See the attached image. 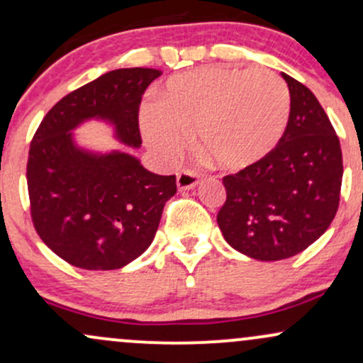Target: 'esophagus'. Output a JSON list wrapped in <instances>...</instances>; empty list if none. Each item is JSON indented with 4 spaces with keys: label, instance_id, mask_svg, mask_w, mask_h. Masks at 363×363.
Returning <instances> with one entry per match:
<instances>
[{
    "label": "esophagus",
    "instance_id": "34e87169",
    "mask_svg": "<svg viewBox=\"0 0 363 363\" xmlns=\"http://www.w3.org/2000/svg\"><path fill=\"white\" fill-rule=\"evenodd\" d=\"M198 184V174L193 172V170H182V172L177 174V187L181 191L193 189Z\"/></svg>",
    "mask_w": 363,
    "mask_h": 363
}]
</instances>
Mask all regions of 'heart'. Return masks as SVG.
Masks as SVG:
<instances>
[{
	"mask_svg": "<svg viewBox=\"0 0 363 363\" xmlns=\"http://www.w3.org/2000/svg\"><path fill=\"white\" fill-rule=\"evenodd\" d=\"M290 90L272 69L205 66L174 74L141 112L147 145L174 160L193 135L196 148L218 167L240 170L259 162L281 140L290 119Z\"/></svg>",
	"mask_w": 363,
	"mask_h": 363,
	"instance_id": "1",
	"label": "heart"
}]
</instances>
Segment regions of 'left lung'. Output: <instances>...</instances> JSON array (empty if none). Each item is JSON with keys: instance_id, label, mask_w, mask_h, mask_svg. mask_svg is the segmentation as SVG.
<instances>
[{"instance_id": "8db88e82", "label": "left lung", "mask_w": 363, "mask_h": 363, "mask_svg": "<svg viewBox=\"0 0 363 363\" xmlns=\"http://www.w3.org/2000/svg\"><path fill=\"white\" fill-rule=\"evenodd\" d=\"M290 90V119L266 157L223 177L227 199L216 215L235 251L280 261L314 244L340 205L343 158L340 140L315 95L281 73Z\"/></svg>"}]
</instances>
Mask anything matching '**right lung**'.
I'll return each instance as SVG.
<instances>
[{
    "label": "right lung",
    "instance_id": "obj_1",
    "mask_svg": "<svg viewBox=\"0 0 363 363\" xmlns=\"http://www.w3.org/2000/svg\"><path fill=\"white\" fill-rule=\"evenodd\" d=\"M162 72L114 69L62 97L30 143L27 186L32 222L43 242L69 264L91 272L119 269L152 244L176 176H158L135 155L82 148L73 131L97 119L116 140L140 148L141 95Z\"/></svg>",
    "mask_w": 363,
    "mask_h": 363
}]
</instances>
